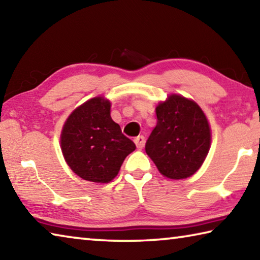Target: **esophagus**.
I'll use <instances>...</instances> for the list:
<instances>
[{
    "instance_id": "esophagus-1",
    "label": "esophagus",
    "mask_w": 260,
    "mask_h": 260,
    "mask_svg": "<svg viewBox=\"0 0 260 260\" xmlns=\"http://www.w3.org/2000/svg\"><path fill=\"white\" fill-rule=\"evenodd\" d=\"M134 142H135L136 148H138L139 150H141V149L144 147V136H142V135L138 136V138H135Z\"/></svg>"
}]
</instances>
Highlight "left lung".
I'll list each match as a JSON object with an SVG mask.
<instances>
[{"mask_svg":"<svg viewBox=\"0 0 260 260\" xmlns=\"http://www.w3.org/2000/svg\"><path fill=\"white\" fill-rule=\"evenodd\" d=\"M155 111L157 125L147 141V155L167 179L191 177L203 165L211 147L208 117L195 101L179 94L167 95Z\"/></svg>","mask_w":260,"mask_h":260,"instance_id":"obj_1","label":"left lung"}]
</instances>
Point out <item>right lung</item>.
<instances>
[{
    "mask_svg": "<svg viewBox=\"0 0 260 260\" xmlns=\"http://www.w3.org/2000/svg\"><path fill=\"white\" fill-rule=\"evenodd\" d=\"M110 113V100L96 96L74 109L61 128L64 159L78 177L87 181H112L125 158L135 150L133 141L121 133Z\"/></svg>",
    "mask_w": 260,
    "mask_h": 260,
    "instance_id": "add662e5",
    "label": "right lung"
}]
</instances>
